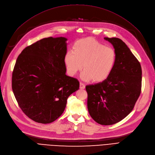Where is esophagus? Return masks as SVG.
<instances>
[{
    "label": "esophagus",
    "mask_w": 155,
    "mask_h": 155,
    "mask_svg": "<svg viewBox=\"0 0 155 155\" xmlns=\"http://www.w3.org/2000/svg\"><path fill=\"white\" fill-rule=\"evenodd\" d=\"M85 88V84H83V83H80V88L81 89H84Z\"/></svg>",
    "instance_id": "1"
}]
</instances>
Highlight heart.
Masks as SVG:
<instances>
[{
  "label": "heart",
  "mask_w": 155,
  "mask_h": 155,
  "mask_svg": "<svg viewBox=\"0 0 155 155\" xmlns=\"http://www.w3.org/2000/svg\"><path fill=\"white\" fill-rule=\"evenodd\" d=\"M74 51L69 50L64 58L68 73L74 76L83 67L81 78L84 81L93 79L101 82L109 76L116 63L115 50L93 39L77 41Z\"/></svg>",
  "instance_id": "b5f03b06"
}]
</instances>
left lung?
I'll return each mask as SVG.
<instances>
[{
  "instance_id": "left-lung-1",
  "label": "left lung",
  "mask_w": 155,
  "mask_h": 155,
  "mask_svg": "<svg viewBox=\"0 0 155 155\" xmlns=\"http://www.w3.org/2000/svg\"><path fill=\"white\" fill-rule=\"evenodd\" d=\"M116 53L113 70L105 80L86 86L87 107L97 124L119 122L132 111L141 92L142 68L124 42L116 37H104Z\"/></svg>"
}]
</instances>
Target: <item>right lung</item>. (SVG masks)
Returning <instances> with one entry per match:
<instances>
[{
  "label": "right lung",
  "instance_id": "right-lung-1",
  "mask_svg": "<svg viewBox=\"0 0 155 155\" xmlns=\"http://www.w3.org/2000/svg\"><path fill=\"white\" fill-rule=\"evenodd\" d=\"M67 39L44 38L18 56L12 74V90L23 112L32 120L50 124L63 114L68 96L79 88L66 75L64 58Z\"/></svg>",
  "mask_w": 155,
  "mask_h": 155
}]
</instances>
